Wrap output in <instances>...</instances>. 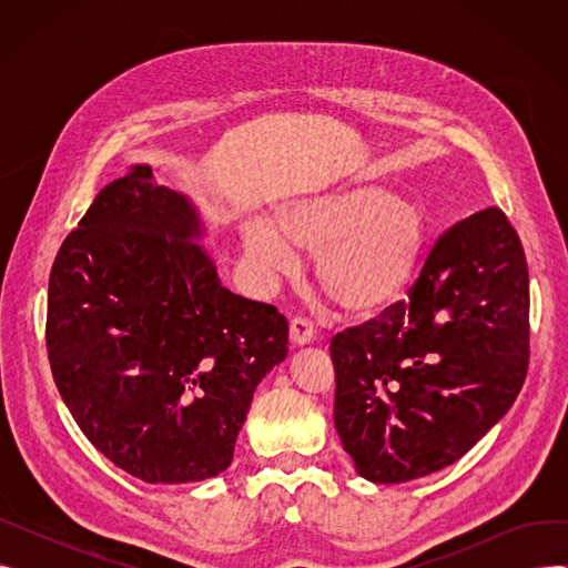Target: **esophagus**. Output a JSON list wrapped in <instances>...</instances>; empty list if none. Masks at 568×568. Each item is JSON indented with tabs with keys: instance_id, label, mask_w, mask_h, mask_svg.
<instances>
[{
	"instance_id": "1",
	"label": "esophagus",
	"mask_w": 568,
	"mask_h": 568,
	"mask_svg": "<svg viewBox=\"0 0 568 568\" xmlns=\"http://www.w3.org/2000/svg\"><path fill=\"white\" fill-rule=\"evenodd\" d=\"M290 341H292V345H296V347L311 345V343L315 341L313 324H311L308 320H304V317H294V320L290 322Z\"/></svg>"
}]
</instances>
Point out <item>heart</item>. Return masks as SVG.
Masks as SVG:
<instances>
[{"label":"heart","instance_id":"heart-1","mask_svg":"<svg viewBox=\"0 0 568 568\" xmlns=\"http://www.w3.org/2000/svg\"><path fill=\"white\" fill-rule=\"evenodd\" d=\"M276 224L253 219L242 227V248L255 272L266 278L300 272L294 243L317 255L322 292L349 315H373L398 302L428 244L419 204L364 182L283 204Z\"/></svg>","mask_w":568,"mask_h":568}]
</instances>
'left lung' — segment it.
Instances as JSON below:
<instances>
[{
    "mask_svg": "<svg viewBox=\"0 0 568 568\" xmlns=\"http://www.w3.org/2000/svg\"><path fill=\"white\" fill-rule=\"evenodd\" d=\"M334 424L356 471L405 484L463 458L518 398L529 274L501 209L446 230L409 302L334 336Z\"/></svg>",
    "mask_w": 568,
    "mask_h": 568,
    "instance_id": "left-lung-1",
    "label": "left lung"
}]
</instances>
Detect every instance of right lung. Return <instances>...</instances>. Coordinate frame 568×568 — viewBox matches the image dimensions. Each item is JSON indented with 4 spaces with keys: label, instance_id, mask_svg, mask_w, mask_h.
Instances as JSON below:
<instances>
[{
    "label": "right lung",
    "instance_id": "obj_1",
    "mask_svg": "<svg viewBox=\"0 0 568 568\" xmlns=\"http://www.w3.org/2000/svg\"><path fill=\"white\" fill-rule=\"evenodd\" d=\"M193 202L133 165L59 248L45 343L84 437L144 484L230 467L255 386L287 356V320L221 285Z\"/></svg>",
    "mask_w": 568,
    "mask_h": 568
}]
</instances>
